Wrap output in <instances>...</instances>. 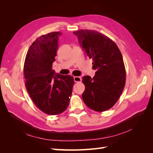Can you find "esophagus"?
I'll return each instance as SVG.
<instances>
[{
    "label": "esophagus",
    "instance_id": "obj_1",
    "mask_svg": "<svg viewBox=\"0 0 153 153\" xmlns=\"http://www.w3.org/2000/svg\"><path fill=\"white\" fill-rule=\"evenodd\" d=\"M74 81L75 82H80L82 81V78L80 76H73Z\"/></svg>",
    "mask_w": 153,
    "mask_h": 153
}]
</instances>
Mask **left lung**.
<instances>
[{
  "instance_id": "8db88e82",
  "label": "left lung",
  "mask_w": 153,
  "mask_h": 153,
  "mask_svg": "<svg viewBox=\"0 0 153 153\" xmlns=\"http://www.w3.org/2000/svg\"><path fill=\"white\" fill-rule=\"evenodd\" d=\"M82 49L92 59L93 78L84 76L85 89L82 95L85 104L96 112H103L117 102L126 83V71L122 54L115 42L98 31L73 32Z\"/></svg>"
}]
</instances>
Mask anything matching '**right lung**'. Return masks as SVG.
Wrapping results in <instances>:
<instances>
[{
    "label": "right lung",
    "mask_w": 153,
    "mask_h": 153,
    "mask_svg": "<svg viewBox=\"0 0 153 153\" xmlns=\"http://www.w3.org/2000/svg\"><path fill=\"white\" fill-rule=\"evenodd\" d=\"M61 34L52 32L37 38L28 50L24 68L31 100L40 110L52 115L66 110L74 84L72 76L61 75L52 69Z\"/></svg>",
    "instance_id": "obj_1"
}]
</instances>
